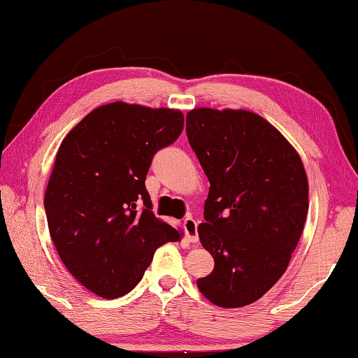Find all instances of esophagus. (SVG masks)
<instances>
[{
	"label": "esophagus",
	"instance_id": "esophagus-1",
	"mask_svg": "<svg viewBox=\"0 0 358 358\" xmlns=\"http://www.w3.org/2000/svg\"><path fill=\"white\" fill-rule=\"evenodd\" d=\"M183 228L186 239L189 242H197V239H199V234H197V221L192 218H186L183 221Z\"/></svg>",
	"mask_w": 358,
	"mask_h": 358
}]
</instances>
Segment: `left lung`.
I'll list each match as a JSON object with an SVG mask.
<instances>
[{
  "instance_id": "left-lung-1",
  "label": "left lung",
  "mask_w": 358,
  "mask_h": 358,
  "mask_svg": "<svg viewBox=\"0 0 358 358\" xmlns=\"http://www.w3.org/2000/svg\"><path fill=\"white\" fill-rule=\"evenodd\" d=\"M186 135L210 181L197 232L215 268L197 287L213 304L242 308L287 271L309 208L306 170L279 130L250 111L197 108Z\"/></svg>"
}]
</instances>
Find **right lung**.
<instances>
[{
    "label": "right lung",
    "mask_w": 358,
    "mask_h": 358,
    "mask_svg": "<svg viewBox=\"0 0 358 358\" xmlns=\"http://www.w3.org/2000/svg\"><path fill=\"white\" fill-rule=\"evenodd\" d=\"M183 122L178 110L115 101L90 111L62 141L44 196L49 232L70 274L101 298L129 293L157 248L180 241L151 212L145 180Z\"/></svg>",
    "instance_id": "right-lung-1"
}]
</instances>
